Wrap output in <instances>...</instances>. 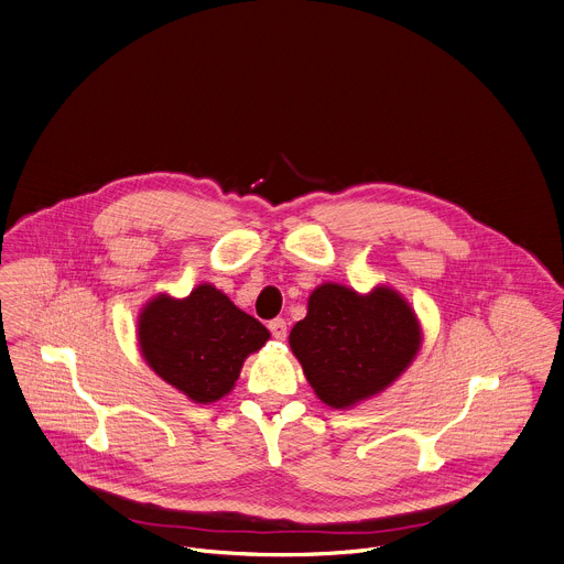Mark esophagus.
Wrapping results in <instances>:
<instances>
[{
  "mask_svg": "<svg viewBox=\"0 0 564 564\" xmlns=\"http://www.w3.org/2000/svg\"><path fill=\"white\" fill-rule=\"evenodd\" d=\"M270 332H272V336L276 338V340H283L285 336H288V323H285V318H274V321H270Z\"/></svg>",
  "mask_w": 564,
  "mask_h": 564,
  "instance_id": "34e87169",
  "label": "esophagus"
}]
</instances>
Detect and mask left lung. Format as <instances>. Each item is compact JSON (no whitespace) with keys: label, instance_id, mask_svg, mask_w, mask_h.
<instances>
[{"label":"left lung","instance_id":"8db88e82","mask_svg":"<svg viewBox=\"0 0 564 564\" xmlns=\"http://www.w3.org/2000/svg\"><path fill=\"white\" fill-rule=\"evenodd\" d=\"M316 397L334 410L351 408L394 383L421 347L412 307L390 288L360 296L323 283L307 301V316L290 332Z\"/></svg>","mask_w":564,"mask_h":564}]
</instances>
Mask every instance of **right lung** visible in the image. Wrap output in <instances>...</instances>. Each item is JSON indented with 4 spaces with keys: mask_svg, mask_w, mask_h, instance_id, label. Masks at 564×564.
I'll return each mask as SVG.
<instances>
[{
    "mask_svg": "<svg viewBox=\"0 0 564 564\" xmlns=\"http://www.w3.org/2000/svg\"><path fill=\"white\" fill-rule=\"evenodd\" d=\"M268 338L270 332L254 316L208 283L183 301L159 294L139 316L143 358L165 383L195 403L226 397L246 356Z\"/></svg>",
    "mask_w": 564,
    "mask_h": 564,
    "instance_id": "add662e5",
    "label": "right lung"
}]
</instances>
